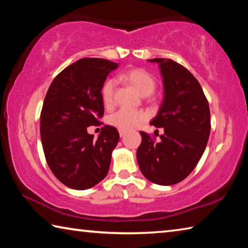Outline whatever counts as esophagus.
I'll use <instances>...</instances> for the list:
<instances>
[{
	"label": "esophagus",
	"mask_w": 248,
	"mask_h": 248,
	"mask_svg": "<svg viewBox=\"0 0 248 248\" xmlns=\"http://www.w3.org/2000/svg\"><path fill=\"white\" fill-rule=\"evenodd\" d=\"M125 133H127V131H124V130H119V134L120 137H124Z\"/></svg>",
	"instance_id": "obj_1"
}]
</instances>
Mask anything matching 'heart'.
Masks as SVG:
<instances>
[{
    "label": "heart",
    "instance_id": "obj_1",
    "mask_svg": "<svg viewBox=\"0 0 248 248\" xmlns=\"http://www.w3.org/2000/svg\"><path fill=\"white\" fill-rule=\"evenodd\" d=\"M120 78L124 79L129 85H131L142 96L152 94L155 87H156L155 78L148 71L142 68L129 69L120 75ZM115 89L116 82L112 78L106 79L102 85L100 96H102V100L106 107H111L112 104H114ZM146 118H148V115L144 111L121 108L108 117V123L119 130H124L125 131V130L136 128L137 125L143 123Z\"/></svg>",
    "mask_w": 248,
    "mask_h": 248
}]
</instances>
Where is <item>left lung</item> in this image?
Listing matches in <instances>:
<instances>
[{"label":"left lung","mask_w":248,"mask_h":248,"mask_svg":"<svg viewBox=\"0 0 248 248\" xmlns=\"http://www.w3.org/2000/svg\"><path fill=\"white\" fill-rule=\"evenodd\" d=\"M164 84V99L151 124L164 128L161 141L141 131L137 151L141 173L150 182L169 186L189 175L204 152L211 123L207 97L199 82L185 66L156 58Z\"/></svg>","instance_id":"left-lung-1"}]
</instances>
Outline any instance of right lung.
Listing matches in <instances>:
<instances>
[{
	"instance_id": "right-lung-1",
	"label": "right lung",
	"mask_w": 248,
	"mask_h": 248,
	"mask_svg": "<svg viewBox=\"0 0 248 248\" xmlns=\"http://www.w3.org/2000/svg\"><path fill=\"white\" fill-rule=\"evenodd\" d=\"M117 66L106 59H79L54 78L45 97L40 137L46 161L53 175L72 189H89L108 173L118 130L104 125L95 140L87 127L100 124V89Z\"/></svg>"
}]
</instances>
